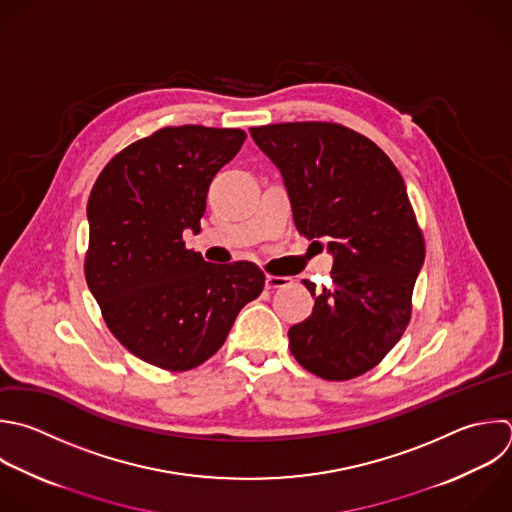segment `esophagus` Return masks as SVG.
Instances as JSON below:
<instances>
[{
	"instance_id": "1",
	"label": "esophagus",
	"mask_w": 512,
	"mask_h": 512,
	"mask_svg": "<svg viewBox=\"0 0 512 512\" xmlns=\"http://www.w3.org/2000/svg\"><path fill=\"white\" fill-rule=\"evenodd\" d=\"M266 288L268 290H276V288H286L288 284H290V278H286V276H274V274H268L266 276Z\"/></svg>"
}]
</instances>
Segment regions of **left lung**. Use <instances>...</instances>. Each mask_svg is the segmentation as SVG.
Segmentation results:
<instances>
[{
  "label": "left lung",
  "instance_id": "1",
  "mask_svg": "<svg viewBox=\"0 0 512 512\" xmlns=\"http://www.w3.org/2000/svg\"><path fill=\"white\" fill-rule=\"evenodd\" d=\"M250 134L284 178L298 232L326 240L334 258L330 288L302 280L314 308L288 330L290 352L324 380L356 378L392 350L412 314L424 238L404 180L372 140L340 124H268Z\"/></svg>",
  "mask_w": 512,
  "mask_h": 512
}]
</instances>
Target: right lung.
<instances>
[{
    "instance_id": "obj_1",
    "label": "right lung",
    "mask_w": 512,
    "mask_h": 512,
    "mask_svg": "<svg viewBox=\"0 0 512 512\" xmlns=\"http://www.w3.org/2000/svg\"><path fill=\"white\" fill-rule=\"evenodd\" d=\"M244 140L238 128H162L116 154L92 188L86 282L110 332L148 364L200 366L264 288L256 264H212L182 240L200 232L208 188Z\"/></svg>"
}]
</instances>
